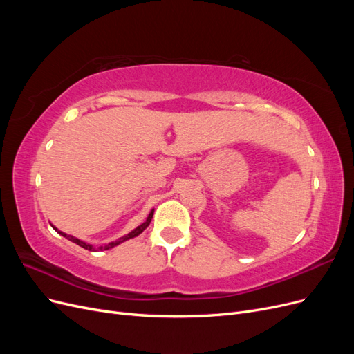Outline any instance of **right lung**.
<instances>
[{
    "label": "right lung",
    "instance_id": "add662e5",
    "mask_svg": "<svg viewBox=\"0 0 354 354\" xmlns=\"http://www.w3.org/2000/svg\"><path fill=\"white\" fill-rule=\"evenodd\" d=\"M153 211L155 209H152L151 211V214H149L147 216V218H146V221L143 223V224H140V226L138 227H136L134 230H131L130 233L128 234H125V236H122V238H120L118 241H115V242H109L108 245H102V246H97V248H94V246L91 245V243H87V242H84V241H81V239H78V238H75V236H72V234H66V233H63V232H60L59 229H56L55 226H53V229H55L57 233H60L62 236H65L66 239H69L71 242H73V243H77V245H80V246H82L84 250H88V251H106V250H111V248H113V246H116V245H120V243H122V242H125V241H128V239H133V238H136V236H138V234H140L149 224H151V221H152V217H153Z\"/></svg>",
    "mask_w": 354,
    "mask_h": 354
}]
</instances>
